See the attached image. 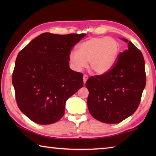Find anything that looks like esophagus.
Wrapping results in <instances>:
<instances>
[{
    "label": "esophagus",
    "mask_w": 156,
    "mask_h": 156,
    "mask_svg": "<svg viewBox=\"0 0 156 156\" xmlns=\"http://www.w3.org/2000/svg\"><path fill=\"white\" fill-rule=\"evenodd\" d=\"M88 75L84 74V76H83V80H84V84L86 83V82H87V80H88Z\"/></svg>",
    "instance_id": "esophagus-1"
}]
</instances>
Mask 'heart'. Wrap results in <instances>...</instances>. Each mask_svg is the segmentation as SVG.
<instances>
[{"instance_id": "1", "label": "heart", "mask_w": 156, "mask_h": 156, "mask_svg": "<svg viewBox=\"0 0 156 156\" xmlns=\"http://www.w3.org/2000/svg\"><path fill=\"white\" fill-rule=\"evenodd\" d=\"M119 42L112 37H93L78 45V51L69 54L72 68L80 72L88 62V68L95 74H103L113 67L120 52Z\"/></svg>"}]
</instances>
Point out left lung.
I'll return each mask as SVG.
<instances>
[{
    "label": "left lung",
    "instance_id": "1",
    "mask_svg": "<svg viewBox=\"0 0 156 156\" xmlns=\"http://www.w3.org/2000/svg\"><path fill=\"white\" fill-rule=\"evenodd\" d=\"M121 39L128 43V48L119 54L113 67L86 82L89 112L105 123H118L133 115L146 83L143 54L130 41Z\"/></svg>",
    "mask_w": 156,
    "mask_h": 156
}]
</instances>
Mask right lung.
<instances>
[{"instance_id":"1","label":"right lung","mask_w":156,"mask_h":156,"mask_svg":"<svg viewBox=\"0 0 156 156\" xmlns=\"http://www.w3.org/2000/svg\"><path fill=\"white\" fill-rule=\"evenodd\" d=\"M86 35L44 33L19 53L12 76L16 101L36 123L59 121L67 99L83 87V74L69 68L68 58Z\"/></svg>"}]
</instances>
